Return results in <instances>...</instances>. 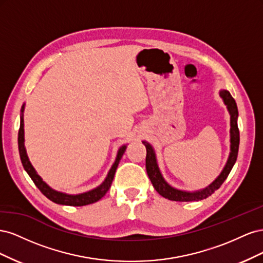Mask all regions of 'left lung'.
Segmentation results:
<instances>
[{"instance_id": "8db88e82", "label": "left lung", "mask_w": 263, "mask_h": 263, "mask_svg": "<svg viewBox=\"0 0 263 263\" xmlns=\"http://www.w3.org/2000/svg\"><path fill=\"white\" fill-rule=\"evenodd\" d=\"M219 97L221 98L222 102L227 107L228 113L230 115V153L227 159V162L221 170L219 176L215 179L210 185L204 189L196 190V191H184L172 186L165 181L160 168L158 165L157 156L154 147L151 146L148 141L144 140L142 144L146 146L147 149V156H146V170L148 177L153 183V185L157 192L163 196L164 198H168L170 201L176 202H194V201H201L204 198L212 195L215 191L218 190L220 185L224 183L227 179L228 174L232 171L233 166L237 160L238 156V148H239V129H238V108L234 98L230 95L227 90H220Z\"/></svg>"}]
</instances>
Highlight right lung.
<instances>
[{
    "mask_svg": "<svg viewBox=\"0 0 263 263\" xmlns=\"http://www.w3.org/2000/svg\"><path fill=\"white\" fill-rule=\"evenodd\" d=\"M24 109H25V103H24L21 109V125H20V130H18V151H20L21 161L24 169H25V171L28 173L30 179L33 180L35 185L41 190V192L47 198H49L50 201H52L55 204L70 205V206H84V205H89L100 201L101 198L107 193V191L110 187V184H112L118 163L121 161V159L127 148V145H123L122 147H119L113 165L110 166L106 178L99 186L79 194H68L65 192H60V191L53 190L52 187H50L48 184H47V183L42 179V177L37 173L33 164H31L29 161L27 153H26V148H25V134H24Z\"/></svg>",
    "mask_w": 263,
    "mask_h": 263,
    "instance_id": "obj_1",
    "label": "right lung"
}]
</instances>
